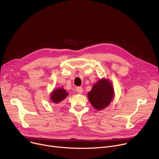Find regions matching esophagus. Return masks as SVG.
I'll return each mask as SVG.
<instances>
[{"label":"esophagus","mask_w":159,"mask_h":159,"mask_svg":"<svg viewBox=\"0 0 159 159\" xmlns=\"http://www.w3.org/2000/svg\"><path fill=\"white\" fill-rule=\"evenodd\" d=\"M76 90H77V92L78 93L81 94V93H82V92H83V89H82V87H76Z\"/></svg>","instance_id":"obj_1"}]
</instances>
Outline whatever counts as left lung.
<instances>
[{
  "mask_svg": "<svg viewBox=\"0 0 159 159\" xmlns=\"http://www.w3.org/2000/svg\"><path fill=\"white\" fill-rule=\"evenodd\" d=\"M90 102L93 106L101 110L107 107L114 97V90L110 82L103 79L94 84L87 94Z\"/></svg>",
  "mask_w": 159,
  "mask_h": 159,
  "instance_id": "left-lung-1",
  "label": "left lung"
}]
</instances>
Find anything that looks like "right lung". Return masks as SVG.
<instances>
[{
  "mask_svg": "<svg viewBox=\"0 0 159 159\" xmlns=\"http://www.w3.org/2000/svg\"><path fill=\"white\" fill-rule=\"evenodd\" d=\"M68 96L66 90L62 88L57 89L54 90L51 94V100L54 103H58L62 101Z\"/></svg>",
  "mask_w": 159,
  "mask_h": 159,
  "instance_id": "obj_1",
  "label": "right lung"
}]
</instances>
